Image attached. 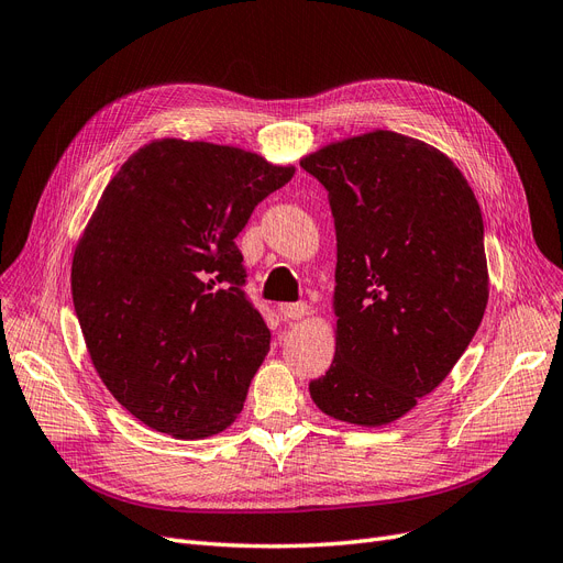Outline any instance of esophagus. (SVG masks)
Returning a JSON list of instances; mask_svg holds the SVG:
<instances>
[{
    "instance_id": "1",
    "label": "esophagus",
    "mask_w": 563,
    "mask_h": 563,
    "mask_svg": "<svg viewBox=\"0 0 563 563\" xmlns=\"http://www.w3.org/2000/svg\"><path fill=\"white\" fill-rule=\"evenodd\" d=\"M278 310H280V316L287 320H303L308 316L306 303H280Z\"/></svg>"
}]
</instances>
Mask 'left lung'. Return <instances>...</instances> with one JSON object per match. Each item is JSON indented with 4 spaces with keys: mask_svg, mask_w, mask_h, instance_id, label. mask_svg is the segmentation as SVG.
I'll list each match as a JSON object with an SVG mask.
<instances>
[{
    "mask_svg": "<svg viewBox=\"0 0 563 563\" xmlns=\"http://www.w3.org/2000/svg\"><path fill=\"white\" fill-rule=\"evenodd\" d=\"M336 227V352L310 399L329 418L383 427L454 368L489 299L485 227L464 174L389 130L301 157Z\"/></svg>",
    "mask_w": 563,
    "mask_h": 563,
    "instance_id": "1",
    "label": "left lung"
}]
</instances>
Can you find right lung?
<instances>
[{
	"label": "right lung",
	"mask_w": 563,
	"mask_h": 563,
	"mask_svg": "<svg viewBox=\"0 0 563 563\" xmlns=\"http://www.w3.org/2000/svg\"><path fill=\"white\" fill-rule=\"evenodd\" d=\"M292 176L236 145L157 139L103 190L74 250V308L101 383L145 427L199 441L243 410L271 334L234 239Z\"/></svg>",
	"instance_id": "1"
}]
</instances>
